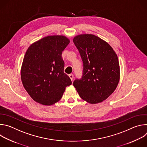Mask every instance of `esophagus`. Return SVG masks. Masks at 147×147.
Here are the masks:
<instances>
[{"label": "esophagus", "instance_id": "1", "mask_svg": "<svg viewBox=\"0 0 147 147\" xmlns=\"http://www.w3.org/2000/svg\"><path fill=\"white\" fill-rule=\"evenodd\" d=\"M69 76L70 78L71 79V81H73V78H74V75H73V74H69Z\"/></svg>", "mask_w": 147, "mask_h": 147}]
</instances>
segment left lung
Here are the masks:
<instances>
[{"label": "left lung", "instance_id": "obj_1", "mask_svg": "<svg viewBox=\"0 0 147 147\" xmlns=\"http://www.w3.org/2000/svg\"><path fill=\"white\" fill-rule=\"evenodd\" d=\"M73 42L83 63L82 76L73 86L80 96L95 104L107 99L116 90L120 80L118 57L105 40L92 34L76 36Z\"/></svg>", "mask_w": 147, "mask_h": 147}]
</instances>
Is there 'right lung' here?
I'll list each match as a JSON object with an SVG mask.
<instances>
[{"label": "right lung", "instance_id": "obj_1", "mask_svg": "<svg viewBox=\"0 0 147 147\" xmlns=\"http://www.w3.org/2000/svg\"><path fill=\"white\" fill-rule=\"evenodd\" d=\"M70 43L63 35L44 37L28 48L21 69L23 86L32 99L44 105L60 100L66 87L71 84L64 73L62 52Z\"/></svg>", "mask_w": 147, "mask_h": 147}]
</instances>
